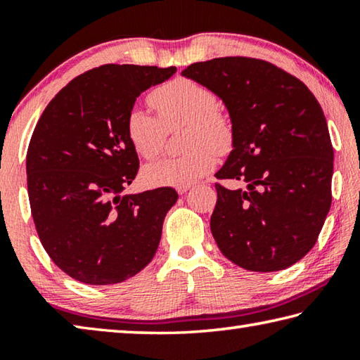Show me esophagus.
I'll list each match as a JSON object with an SVG mask.
<instances>
[{
	"instance_id": "34e87169",
	"label": "esophagus",
	"mask_w": 360,
	"mask_h": 360,
	"mask_svg": "<svg viewBox=\"0 0 360 360\" xmlns=\"http://www.w3.org/2000/svg\"><path fill=\"white\" fill-rule=\"evenodd\" d=\"M188 188H191V186H181V187L176 188V191H178L179 195H184V193H187Z\"/></svg>"
}]
</instances>
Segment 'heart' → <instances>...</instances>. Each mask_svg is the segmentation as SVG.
I'll return each instance as SVG.
<instances>
[{
    "label": "heart",
    "instance_id": "1",
    "mask_svg": "<svg viewBox=\"0 0 360 360\" xmlns=\"http://www.w3.org/2000/svg\"><path fill=\"white\" fill-rule=\"evenodd\" d=\"M158 117L144 109H131L127 117V135L139 157L154 158L163 149L167 130L187 125L186 148L181 157H163L146 165L143 181L149 186H191L216 165L218 152L230 148L233 129L224 114L216 111V96L191 79H174L149 96Z\"/></svg>",
    "mask_w": 360,
    "mask_h": 360
}]
</instances>
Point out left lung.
<instances>
[{"instance_id": "8db88e82", "label": "left lung", "mask_w": 360, "mask_h": 360, "mask_svg": "<svg viewBox=\"0 0 360 360\" xmlns=\"http://www.w3.org/2000/svg\"><path fill=\"white\" fill-rule=\"evenodd\" d=\"M227 109L233 138L216 184L211 231L249 271L284 270L314 246L332 203L333 149L321 105L297 77L257 58L224 57L181 72Z\"/></svg>"}]
</instances>
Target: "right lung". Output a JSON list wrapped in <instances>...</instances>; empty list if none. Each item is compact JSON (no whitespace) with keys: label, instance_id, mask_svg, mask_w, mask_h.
I'll return each instance as SVG.
<instances>
[{"label":"right lung","instance_id":"obj_1","mask_svg":"<svg viewBox=\"0 0 360 360\" xmlns=\"http://www.w3.org/2000/svg\"><path fill=\"white\" fill-rule=\"evenodd\" d=\"M174 72L103 65L72 79L38 120L27 152L33 221L49 257L77 281L122 283L157 252L178 192L122 195L139 167L127 117L139 95Z\"/></svg>","mask_w":360,"mask_h":360}]
</instances>
